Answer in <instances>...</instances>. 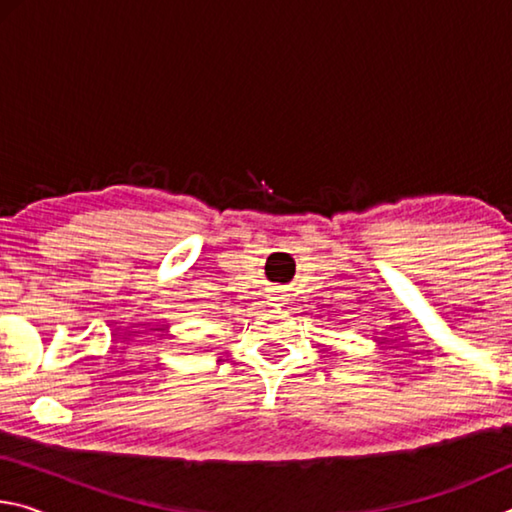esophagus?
Listing matches in <instances>:
<instances>
[{
	"instance_id": "obj_1",
	"label": "esophagus",
	"mask_w": 512,
	"mask_h": 512,
	"mask_svg": "<svg viewBox=\"0 0 512 512\" xmlns=\"http://www.w3.org/2000/svg\"><path fill=\"white\" fill-rule=\"evenodd\" d=\"M273 296H275L273 300H284V296H282V291H275V293H273Z\"/></svg>"
}]
</instances>
